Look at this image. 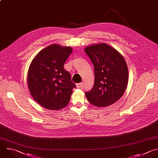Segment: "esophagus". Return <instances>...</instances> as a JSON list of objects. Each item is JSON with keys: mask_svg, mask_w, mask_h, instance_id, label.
I'll list each match as a JSON object with an SVG mask.
<instances>
[{"mask_svg": "<svg viewBox=\"0 0 158 158\" xmlns=\"http://www.w3.org/2000/svg\"><path fill=\"white\" fill-rule=\"evenodd\" d=\"M76 86L77 88H82L83 86V83H78L76 84Z\"/></svg>", "mask_w": 158, "mask_h": 158, "instance_id": "1", "label": "esophagus"}]
</instances>
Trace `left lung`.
<instances>
[{
	"label": "left lung",
	"mask_w": 158,
	"mask_h": 158,
	"mask_svg": "<svg viewBox=\"0 0 158 158\" xmlns=\"http://www.w3.org/2000/svg\"><path fill=\"white\" fill-rule=\"evenodd\" d=\"M84 51L94 67V87L85 93L89 102L97 107H107L123 95L128 81L125 59L115 48L106 43L85 47Z\"/></svg>",
	"instance_id": "1"
}]
</instances>
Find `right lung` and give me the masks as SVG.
Returning <instances> with one entry per match:
<instances>
[{
	"label": "right lung",
	"instance_id": "right-lung-1",
	"mask_svg": "<svg viewBox=\"0 0 158 158\" xmlns=\"http://www.w3.org/2000/svg\"><path fill=\"white\" fill-rule=\"evenodd\" d=\"M73 48L54 44L41 50L32 60L28 72L30 92L41 106L58 110L68 104L76 84L64 64Z\"/></svg>",
	"mask_w": 158,
	"mask_h": 158
}]
</instances>
